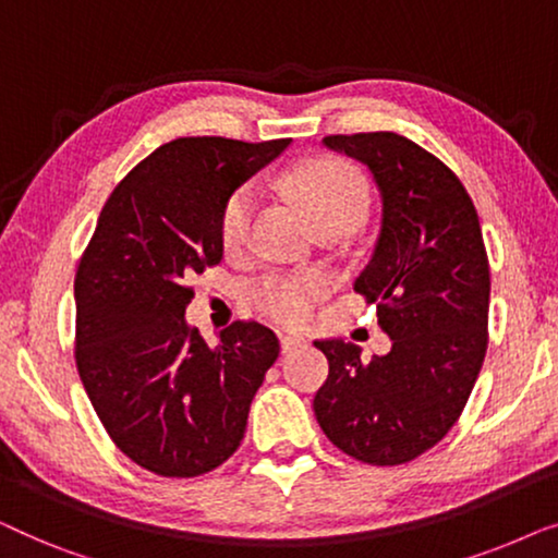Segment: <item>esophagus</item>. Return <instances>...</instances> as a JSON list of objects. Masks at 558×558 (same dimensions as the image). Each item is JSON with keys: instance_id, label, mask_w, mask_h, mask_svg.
<instances>
[{"instance_id": "1", "label": "esophagus", "mask_w": 558, "mask_h": 558, "mask_svg": "<svg viewBox=\"0 0 558 558\" xmlns=\"http://www.w3.org/2000/svg\"><path fill=\"white\" fill-rule=\"evenodd\" d=\"M279 342H281V353H284V355L287 353H294V350H300V348L307 345V340L300 338V335H281Z\"/></svg>"}]
</instances>
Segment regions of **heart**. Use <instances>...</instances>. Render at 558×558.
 <instances>
[{
	"mask_svg": "<svg viewBox=\"0 0 558 558\" xmlns=\"http://www.w3.org/2000/svg\"><path fill=\"white\" fill-rule=\"evenodd\" d=\"M287 187L307 210L315 228L342 226L353 231L371 208V187L353 162L338 157H317L296 165L287 174ZM258 190L243 182L226 197L218 218L220 246L226 254L248 248ZM332 281L323 271H271L248 284V302L258 315L284 327H302L315 315L317 304L330 292Z\"/></svg>",
	"mask_w": 558,
	"mask_h": 558,
	"instance_id": "obj_1",
	"label": "heart"
}]
</instances>
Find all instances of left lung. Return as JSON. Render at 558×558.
Listing matches in <instances>:
<instances>
[{"label": "left lung", "mask_w": 558, "mask_h": 558, "mask_svg": "<svg viewBox=\"0 0 558 558\" xmlns=\"http://www.w3.org/2000/svg\"><path fill=\"white\" fill-rule=\"evenodd\" d=\"M376 180L384 218L355 292L378 307L386 355L361 361L345 340H317L330 373L315 396L327 439L355 460L393 468L445 439L487 350L490 266L480 218L449 167L393 132L332 134Z\"/></svg>", "instance_id": "left-lung-1"}]
</instances>
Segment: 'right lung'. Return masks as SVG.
Returning a JSON list of instances; mask_svg holds the SVG:
<instances>
[{"instance_id": "add662e5", "label": "right lung", "mask_w": 558, "mask_h": 558, "mask_svg": "<svg viewBox=\"0 0 558 558\" xmlns=\"http://www.w3.org/2000/svg\"><path fill=\"white\" fill-rule=\"evenodd\" d=\"M289 140L180 136L113 187L75 271V365L104 429L140 468L197 477L246 432L251 401L279 357L258 323L210 348L185 310L190 279L223 258L218 218L241 182Z\"/></svg>"}]
</instances>
